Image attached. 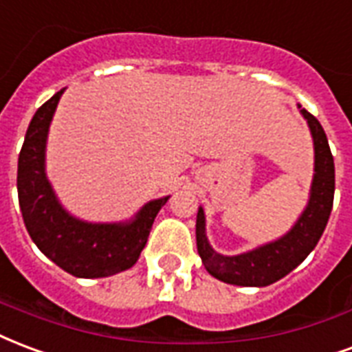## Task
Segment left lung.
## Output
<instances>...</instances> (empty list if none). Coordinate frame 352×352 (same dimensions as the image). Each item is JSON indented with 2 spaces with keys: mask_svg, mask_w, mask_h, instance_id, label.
<instances>
[{
  "mask_svg": "<svg viewBox=\"0 0 352 352\" xmlns=\"http://www.w3.org/2000/svg\"><path fill=\"white\" fill-rule=\"evenodd\" d=\"M300 113L308 121L314 138L315 173L309 190L308 207L304 209L287 235L241 256H222L210 248L205 235V212L201 207L197 210V252L205 269L220 282L242 287H265L278 282L309 256V252L317 246L329 223L336 188L334 156L330 153L329 140L321 123L304 108Z\"/></svg>",
  "mask_w": 352,
  "mask_h": 352,
  "instance_id": "obj_1",
  "label": "left lung"
}]
</instances>
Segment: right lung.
<instances>
[{
  "instance_id": "right-lung-1",
  "label": "right lung",
  "mask_w": 352,
  "mask_h": 352,
  "mask_svg": "<svg viewBox=\"0 0 352 352\" xmlns=\"http://www.w3.org/2000/svg\"><path fill=\"white\" fill-rule=\"evenodd\" d=\"M63 89L31 119L18 156V201L28 233L44 256L76 278H104L130 269L147 244L158 210L168 197L149 201L126 223H89L57 201L44 171L46 138Z\"/></svg>"
}]
</instances>
